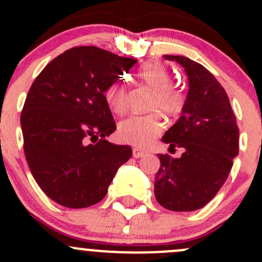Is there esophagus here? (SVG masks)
Listing matches in <instances>:
<instances>
[{
  "instance_id": "esophagus-1",
  "label": "esophagus",
  "mask_w": 262,
  "mask_h": 262,
  "mask_svg": "<svg viewBox=\"0 0 262 262\" xmlns=\"http://www.w3.org/2000/svg\"><path fill=\"white\" fill-rule=\"evenodd\" d=\"M144 156V152H142V150H139L138 148H134L133 149V157L134 158H141Z\"/></svg>"
}]
</instances>
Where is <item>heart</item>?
<instances>
[{
	"mask_svg": "<svg viewBox=\"0 0 262 262\" xmlns=\"http://www.w3.org/2000/svg\"><path fill=\"white\" fill-rule=\"evenodd\" d=\"M137 78L155 91L153 109L173 113L180 109L182 96L171 87V75L162 63L150 62L144 64L137 73ZM105 101L114 114H123L128 109L126 84L115 81L105 90ZM163 130V121L157 114L130 115L118 125V136L121 141L136 147H147L155 142Z\"/></svg>",
	"mask_w": 262,
	"mask_h": 262,
	"instance_id": "1",
	"label": "heart"
}]
</instances>
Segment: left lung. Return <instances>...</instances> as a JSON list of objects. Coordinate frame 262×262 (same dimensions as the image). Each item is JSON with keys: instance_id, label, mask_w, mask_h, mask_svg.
I'll list each match as a JSON object with an SVG mask.
<instances>
[{"instance_id": "1", "label": "left lung", "mask_w": 262, "mask_h": 262, "mask_svg": "<svg viewBox=\"0 0 262 262\" xmlns=\"http://www.w3.org/2000/svg\"><path fill=\"white\" fill-rule=\"evenodd\" d=\"M187 76L181 116L162 137L170 148H184L180 158L158 155L155 178L158 204L172 212H192L207 205L229 175L238 156V126L228 95L199 63L181 55H163Z\"/></svg>"}]
</instances>
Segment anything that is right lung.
<instances>
[{"instance_id":"right-lung-1","label":"right lung","mask_w":262,"mask_h":262,"mask_svg":"<svg viewBox=\"0 0 262 262\" xmlns=\"http://www.w3.org/2000/svg\"><path fill=\"white\" fill-rule=\"evenodd\" d=\"M136 63L96 47H76L31 84L20 119L24 152L35 181L58 204L80 209L99 203L132 157L130 147L105 139L116 126L104 95Z\"/></svg>"}]
</instances>
